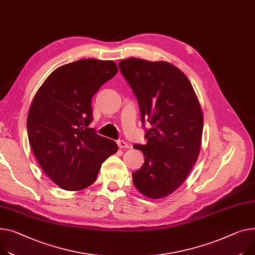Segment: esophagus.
I'll use <instances>...</instances> for the list:
<instances>
[{
  "label": "esophagus",
  "mask_w": 255,
  "mask_h": 255,
  "mask_svg": "<svg viewBox=\"0 0 255 255\" xmlns=\"http://www.w3.org/2000/svg\"><path fill=\"white\" fill-rule=\"evenodd\" d=\"M117 143H118V145H119V147H120V148H128L129 147V144L126 141L121 140V139H119L117 141Z\"/></svg>",
  "instance_id": "esophagus-1"
}]
</instances>
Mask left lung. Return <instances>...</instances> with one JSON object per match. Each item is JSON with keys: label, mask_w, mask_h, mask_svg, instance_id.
<instances>
[{"label": "left lung", "mask_w": 255, "mask_h": 255, "mask_svg": "<svg viewBox=\"0 0 255 255\" xmlns=\"http://www.w3.org/2000/svg\"><path fill=\"white\" fill-rule=\"evenodd\" d=\"M119 67L137 98L143 127L151 125L146 144L133 145L144 156L141 168L132 173L133 183L148 198H164L181 185L197 162L203 132L199 100L189 79L171 63L133 57Z\"/></svg>", "instance_id": "obj_1"}]
</instances>
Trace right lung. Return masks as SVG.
Instances as JSON below:
<instances>
[{"label":"right lung","mask_w":255,"mask_h":255,"mask_svg":"<svg viewBox=\"0 0 255 255\" xmlns=\"http://www.w3.org/2000/svg\"><path fill=\"white\" fill-rule=\"evenodd\" d=\"M118 73L114 61L81 59L56 69L43 83L27 116L28 140L43 171L61 189L91 185L99 169L118 150L98 135L91 99Z\"/></svg>","instance_id":"1"}]
</instances>
